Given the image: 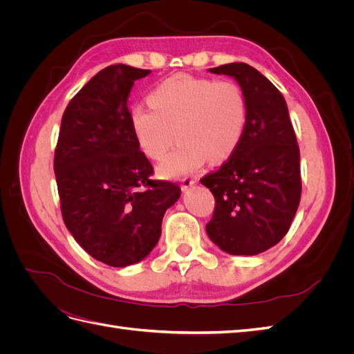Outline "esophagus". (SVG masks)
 Returning a JSON list of instances; mask_svg holds the SVG:
<instances>
[{"instance_id":"34e87169","label":"esophagus","mask_w":354,"mask_h":354,"mask_svg":"<svg viewBox=\"0 0 354 354\" xmlns=\"http://www.w3.org/2000/svg\"><path fill=\"white\" fill-rule=\"evenodd\" d=\"M196 183V178H194V177H183L180 180V186H181V190L183 192H186V190H189L192 186H194Z\"/></svg>"}]
</instances>
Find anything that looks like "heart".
I'll return each mask as SVG.
<instances>
[{
  "label": "heart",
  "instance_id": "1",
  "mask_svg": "<svg viewBox=\"0 0 354 354\" xmlns=\"http://www.w3.org/2000/svg\"><path fill=\"white\" fill-rule=\"evenodd\" d=\"M149 100L152 106L137 104L130 113L143 153L160 159L176 137L180 140L158 167L162 177L194 173L207 159L226 160L242 142L248 102L234 81L177 73L160 82Z\"/></svg>",
  "mask_w": 354,
  "mask_h": 354
}]
</instances>
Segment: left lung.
Wrapping results in <instances>:
<instances>
[{"label":"left lung","instance_id":"obj_1","mask_svg":"<svg viewBox=\"0 0 354 354\" xmlns=\"http://www.w3.org/2000/svg\"><path fill=\"white\" fill-rule=\"evenodd\" d=\"M233 77L248 102L239 147L201 178L216 198L209 239L233 255L264 252L288 233L301 198L299 149L281 91L246 63L209 69Z\"/></svg>","mask_w":354,"mask_h":354}]
</instances>
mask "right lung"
<instances>
[{
    "label": "right lung",
    "mask_w": 354,
    "mask_h": 354,
    "mask_svg": "<svg viewBox=\"0 0 354 354\" xmlns=\"http://www.w3.org/2000/svg\"><path fill=\"white\" fill-rule=\"evenodd\" d=\"M149 69L111 65L73 95L62 116L55 174L62 217L93 259L112 267L142 261L158 243L180 187L153 180L127 102Z\"/></svg>",
    "instance_id": "1"
}]
</instances>
